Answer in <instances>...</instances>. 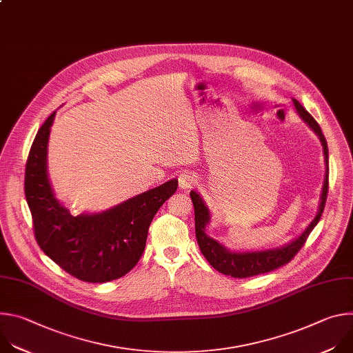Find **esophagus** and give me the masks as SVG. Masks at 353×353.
Wrapping results in <instances>:
<instances>
[{
	"instance_id": "obj_1",
	"label": "esophagus",
	"mask_w": 353,
	"mask_h": 353,
	"mask_svg": "<svg viewBox=\"0 0 353 353\" xmlns=\"http://www.w3.org/2000/svg\"><path fill=\"white\" fill-rule=\"evenodd\" d=\"M196 183H198L196 174H195V173H191V172H184V173H181L180 177H179V185H180L183 190L192 188Z\"/></svg>"
}]
</instances>
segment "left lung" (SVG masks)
<instances>
[{"label": "left lung", "instance_id": "obj_1", "mask_svg": "<svg viewBox=\"0 0 353 353\" xmlns=\"http://www.w3.org/2000/svg\"><path fill=\"white\" fill-rule=\"evenodd\" d=\"M294 108L300 117L303 119L312 128L313 131L319 135L323 149H324V157H325V165H327V172H325V180L323 185V194H321V203L319 207V212L313 222L309 225V228L301 233L296 240L289 243L288 245L282 248H275V250H265V251H256V253H230L229 250H226L222 244L215 241L214 239L208 237L205 234V226L210 222V212L204 204V201L201 199V196L195 192L191 191L190 196L194 204V215H195V236L198 245L201 248V253L204 254V257L208 260V263L219 272L233 276V278H250V276H256L261 275L265 272H271L274 270H278L283 267L285 264L290 263V260L299 253V250L303 247L306 243L309 234L314 229V226L319 223L324 207H325V201H327V194H328V146L325 137L319 125V123L313 119V116L301 106L296 99H293Z\"/></svg>", "mask_w": 353, "mask_h": 353}]
</instances>
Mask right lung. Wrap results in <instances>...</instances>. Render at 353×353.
Masks as SVG:
<instances>
[{
    "label": "right lung",
    "instance_id": "right-lung-1",
    "mask_svg": "<svg viewBox=\"0 0 353 353\" xmlns=\"http://www.w3.org/2000/svg\"><path fill=\"white\" fill-rule=\"evenodd\" d=\"M56 112L39 128L25 169V195L33 232L44 254L70 275L90 283L119 279L139 261L148 229L177 190V180L94 215L74 216L59 204L47 177V141Z\"/></svg>",
    "mask_w": 353,
    "mask_h": 353
}]
</instances>
